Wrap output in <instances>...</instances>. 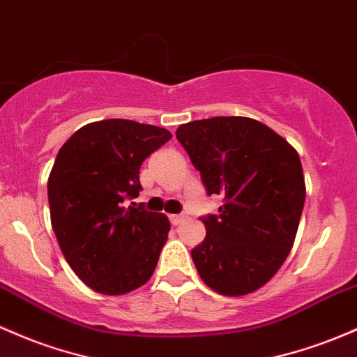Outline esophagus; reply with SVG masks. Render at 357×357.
<instances>
[{"label":"esophagus","instance_id":"34e87169","mask_svg":"<svg viewBox=\"0 0 357 357\" xmlns=\"http://www.w3.org/2000/svg\"><path fill=\"white\" fill-rule=\"evenodd\" d=\"M185 218H186V215H171V223L172 225H179V223H183L185 222Z\"/></svg>","mask_w":357,"mask_h":357}]
</instances>
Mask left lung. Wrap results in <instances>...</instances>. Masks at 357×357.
Returning <instances> with one entry per match:
<instances>
[{
  "instance_id": "8db88e82",
  "label": "left lung",
  "mask_w": 357,
  "mask_h": 357,
  "mask_svg": "<svg viewBox=\"0 0 357 357\" xmlns=\"http://www.w3.org/2000/svg\"><path fill=\"white\" fill-rule=\"evenodd\" d=\"M218 215L203 217L206 237L191 250L203 283L225 296L264 287L295 242L305 203L300 155L287 140L248 116H213L176 130Z\"/></svg>"
}]
</instances>
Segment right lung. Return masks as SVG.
I'll list each match as a JSON object with an SVG mask.
<instances>
[{
    "instance_id": "right-lung-1",
    "label": "right lung",
    "mask_w": 357,
    "mask_h": 357,
    "mask_svg": "<svg viewBox=\"0 0 357 357\" xmlns=\"http://www.w3.org/2000/svg\"><path fill=\"white\" fill-rule=\"evenodd\" d=\"M171 132L132 120L84 125L59 151L50 171V222L68 264L101 295L146 284L171 225L166 215L125 199L139 197L140 166Z\"/></svg>"
}]
</instances>
